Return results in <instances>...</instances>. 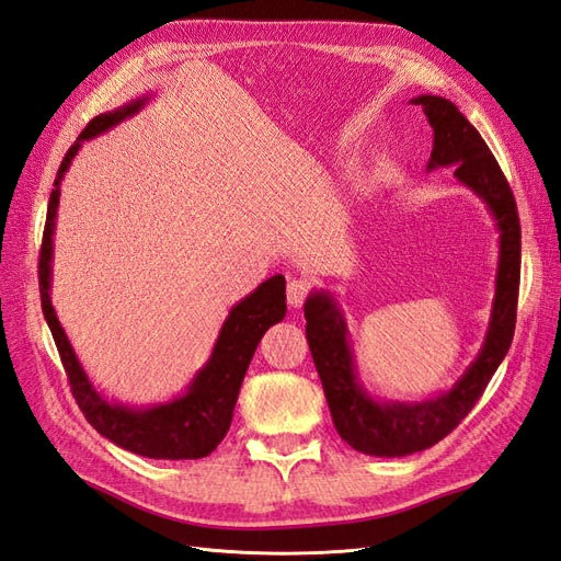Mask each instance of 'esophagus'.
Returning a JSON list of instances; mask_svg holds the SVG:
<instances>
[{
	"mask_svg": "<svg viewBox=\"0 0 561 561\" xmlns=\"http://www.w3.org/2000/svg\"><path fill=\"white\" fill-rule=\"evenodd\" d=\"M309 290H311V283L309 280H304V278L290 280V283H287V304H290L293 309H299L301 304H304V299H307Z\"/></svg>",
	"mask_w": 561,
	"mask_h": 561,
	"instance_id": "1",
	"label": "esophagus"
}]
</instances>
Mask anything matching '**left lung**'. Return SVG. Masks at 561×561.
Instances as JSON below:
<instances>
[{"label":"left lung","mask_w":561,"mask_h":561,"mask_svg":"<svg viewBox=\"0 0 561 561\" xmlns=\"http://www.w3.org/2000/svg\"><path fill=\"white\" fill-rule=\"evenodd\" d=\"M410 103L423 107L433 128V151L426 171L454 168L458 184L484 203L499 231V264L489 325L478 355L449 390H439L437 396L419 402L371 396L360 379L346 313L336 297L322 287L304 301L309 348L334 428L355 451L381 458L428 449L468 416L513 344L519 293V217L494 154L451 100L419 95Z\"/></svg>","instance_id":"left-lung-1"}]
</instances>
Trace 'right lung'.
I'll return each mask as SVG.
<instances>
[{
    "mask_svg": "<svg viewBox=\"0 0 561 561\" xmlns=\"http://www.w3.org/2000/svg\"><path fill=\"white\" fill-rule=\"evenodd\" d=\"M151 95H142L112 112L98 114L65 154L54 182V192H50L48 198L44 241L39 252V293L42 311L50 328V334L56 339L72 393L91 426L116 447L128 449L133 454L147 458H168V461H184V458L208 456L225 439L254 348H257L264 332L285 318V278L280 274L271 276L262 285L254 287L239 304H233L222 328H219L210 358L196 371L194 379L186 383L184 393H178L165 402L128 404L105 398L93 386L87 369H83L77 358L70 339H67L60 325L54 301H50L60 182L65 173L70 171L83 142L98 138V135H103L126 122V118L135 116L140 110H145Z\"/></svg>",
    "mask_w": 561,
    "mask_h": 561,
    "instance_id": "obj_1",
    "label": "right lung"
}]
</instances>
